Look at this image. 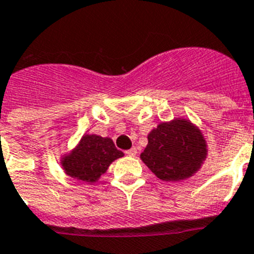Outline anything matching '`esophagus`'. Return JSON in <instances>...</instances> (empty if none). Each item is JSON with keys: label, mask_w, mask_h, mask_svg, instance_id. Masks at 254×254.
<instances>
[{"label": "esophagus", "mask_w": 254, "mask_h": 254, "mask_svg": "<svg viewBox=\"0 0 254 254\" xmlns=\"http://www.w3.org/2000/svg\"><path fill=\"white\" fill-rule=\"evenodd\" d=\"M125 153H126V155H127V156H132V157H133V156L137 155V150L133 147V148H131V150H127Z\"/></svg>", "instance_id": "34e87169"}]
</instances>
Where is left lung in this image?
Returning a JSON list of instances; mask_svg holds the SVG:
<instances>
[{"label":"left lung","instance_id":"8db88e82","mask_svg":"<svg viewBox=\"0 0 254 254\" xmlns=\"http://www.w3.org/2000/svg\"><path fill=\"white\" fill-rule=\"evenodd\" d=\"M141 159L164 181H179L192 176L206 157L203 134L186 120L160 123L148 134Z\"/></svg>","mask_w":254,"mask_h":254}]
</instances>
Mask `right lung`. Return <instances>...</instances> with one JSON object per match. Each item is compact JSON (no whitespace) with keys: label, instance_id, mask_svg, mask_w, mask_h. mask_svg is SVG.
Masks as SVG:
<instances>
[{"label":"right lung","instance_id":"add662e5","mask_svg":"<svg viewBox=\"0 0 254 254\" xmlns=\"http://www.w3.org/2000/svg\"><path fill=\"white\" fill-rule=\"evenodd\" d=\"M111 138L95 134H85L78 147L64 157L63 167L65 173L84 183H94L107 171L112 161L122 157Z\"/></svg>","mask_w":254,"mask_h":254}]
</instances>
